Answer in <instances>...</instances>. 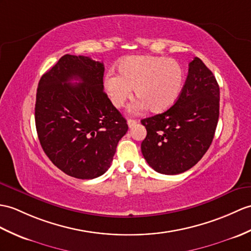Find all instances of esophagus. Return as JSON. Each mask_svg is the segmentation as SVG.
Masks as SVG:
<instances>
[{"mask_svg":"<svg viewBox=\"0 0 251 251\" xmlns=\"http://www.w3.org/2000/svg\"><path fill=\"white\" fill-rule=\"evenodd\" d=\"M137 123H138V121H136V120L129 119V120L127 121V124H128V127H129V128H131V127L135 126V125H137Z\"/></svg>","mask_w":251,"mask_h":251,"instance_id":"34e87169","label":"esophagus"}]
</instances>
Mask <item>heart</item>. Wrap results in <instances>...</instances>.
Masks as SVG:
<instances>
[{"label":"heart","mask_w":251,"mask_h":251,"mask_svg":"<svg viewBox=\"0 0 251 251\" xmlns=\"http://www.w3.org/2000/svg\"><path fill=\"white\" fill-rule=\"evenodd\" d=\"M116 74L108 72L103 80L104 90L115 107H123L135 87L139 97L129 111L138 113L145 109L161 112L173 106L183 91V66L173 59L155 55H136L122 60Z\"/></svg>","instance_id":"b5f03b06"}]
</instances>
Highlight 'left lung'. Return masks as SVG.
<instances>
[{
	"instance_id": "left-lung-1",
	"label": "left lung",
	"mask_w": 251,
	"mask_h": 251,
	"mask_svg": "<svg viewBox=\"0 0 251 251\" xmlns=\"http://www.w3.org/2000/svg\"><path fill=\"white\" fill-rule=\"evenodd\" d=\"M218 118L219 85L205 64L195 57L176 103L141 121L148 132L141 143L143 157L162 174L189 170L212 144Z\"/></svg>"
}]
</instances>
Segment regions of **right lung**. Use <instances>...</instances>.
Wrapping results in <instances>:
<instances>
[{
  "instance_id": "1",
  "label": "right lung",
  "mask_w": 251,
  "mask_h": 251,
  "mask_svg": "<svg viewBox=\"0 0 251 251\" xmlns=\"http://www.w3.org/2000/svg\"><path fill=\"white\" fill-rule=\"evenodd\" d=\"M103 73L100 62L65 54L38 83L35 124L40 145L52 164L75 178L102 176L128 130L103 92Z\"/></svg>"
}]
</instances>
